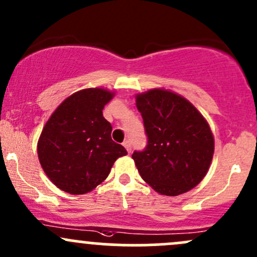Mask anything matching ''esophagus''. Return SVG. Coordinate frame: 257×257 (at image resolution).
I'll list each match as a JSON object with an SVG mask.
<instances>
[{
  "label": "esophagus",
  "instance_id": "esophagus-1",
  "mask_svg": "<svg viewBox=\"0 0 257 257\" xmlns=\"http://www.w3.org/2000/svg\"><path fill=\"white\" fill-rule=\"evenodd\" d=\"M122 146H123V147H125V148H126V150H127V152H128V153H131V143H130V141H128V140L123 141Z\"/></svg>",
  "mask_w": 257,
  "mask_h": 257
}]
</instances>
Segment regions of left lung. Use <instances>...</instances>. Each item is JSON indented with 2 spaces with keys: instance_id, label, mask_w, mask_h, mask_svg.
Here are the masks:
<instances>
[{
  "instance_id": "left-lung-1",
  "label": "left lung",
  "mask_w": 257,
  "mask_h": 257,
  "mask_svg": "<svg viewBox=\"0 0 257 257\" xmlns=\"http://www.w3.org/2000/svg\"><path fill=\"white\" fill-rule=\"evenodd\" d=\"M147 146L135 151L141 178L165 196L194 189L208 172L214 139L206 118L184 96L170 90L151 89L136 95Z\"/></svg>"
}]
</instances>
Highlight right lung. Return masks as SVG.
<instances>
[{
    "label": "right lung",
    "instance_id": "right-lung-1",
    "mask_svg": "<svg viewBox=\"0 0 257 257\" xmlns=\"http://www.w3.org/2000/svg\"><path fill=\"white\" fill-rule=\"evenodd\" d=\"M114 93L88 88L70 95L52 112L38 141V157L48 178L62 191L82 195L109 175L127 152L111 140L103 109Z\"/></svg>",
    "mask_w": 257,
    "mask_h": 257
}]
</instances>
